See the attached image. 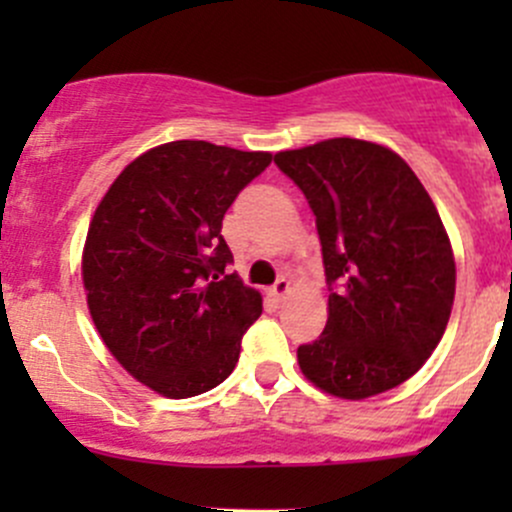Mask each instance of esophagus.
<instances>
[{
    "mask_svg": "<svg viewBox=\"0 0 512 512\" xmlns=\"http://www.w3.org/2000/svg\"><path fill=\"white\" fill-rule=\"evenodd\" d=\"M289 292H292V285H289L287 277H280V280H277L275 285L270 287V294L277 299V302H282V299H285Z\"/></svg>",
    "mask_w": 512,
    "mask_h": 512,
    "instance_id": "esophagus-1",
    "label": "esophagus"
}]
</instances>
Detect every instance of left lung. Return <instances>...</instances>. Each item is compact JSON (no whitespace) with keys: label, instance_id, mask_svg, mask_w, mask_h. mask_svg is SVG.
<instances>
[{"label":"left lung","instance_id":"1","mask_svg":"<svg viewBox=\"0 0 512 512\" xmlns=\"http://www.w3.org/2000/svg\"><path fill=\"white\" fill-rule=\"evenodd\" d=\"M317 218L329 319L297 349L322 391L369 399L414 376L446 332L456 262L441 215L406 160L359 138L275 156Z\"/></svg>","mask_w":512,"mask_h":512}]
</instances>
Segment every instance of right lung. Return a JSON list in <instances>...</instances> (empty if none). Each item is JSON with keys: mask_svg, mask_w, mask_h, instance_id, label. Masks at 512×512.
Segmentation results:
<instances>
[{"mask_svg": "<svg viewBox=\"0 0 512 512\" xmlns=\"http://www.w3.org/2000/svg\"><path fill=\"white\" fill-rule=\"evenodd\" d=\"M272 153L173 141L123 168L86 235L89 312L118 364L168 399L215 389L262 314L257 289L227 275L220 235L232 200Z\"/></svg>", "mask_w": 512, "mask_h": 512, "instance_id": "right-lung-1", "label": "right lung"}]
</instances>
